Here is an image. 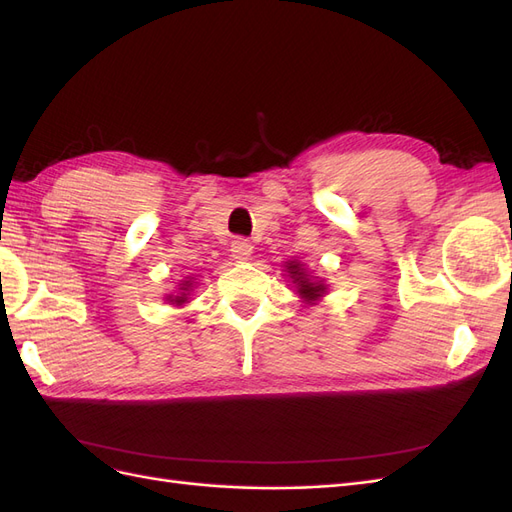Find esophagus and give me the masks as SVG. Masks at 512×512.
<instances>
[{"label":"esophagus","mask_w":512,"mask_h":512,"mask_svg":"<svg viewBox=\"0 0 512 512\" xmlns=\"http://www.w3.org/2000/svg\"><path fill=\"white\" fill-rule=\"evenodd\" d=\"M230 254H232V258H235L237 262H245V260L252 258L254 245L250 241H245V239H235V241H232V245H230Z\"/></svg>","instance_id":"34e87169"}]
</instances>
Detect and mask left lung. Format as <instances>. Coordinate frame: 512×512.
<instances>
[{"label": "left lung", "mask_w": 512, "mask_h": 512, "mask_svg": "<svg viewBox=\"0 0 512 512\" xmlns=\"http://www.w3.org/2000/svg\"><path fill=\"white\" fill-rule=\"evenodd\" d=\"M288 273L292 277V284H297V292L301 294V297L307 301V303H314L318 301L324 292H327V286H324L322 280H312L303 269L301 262H294L290 260L288 262Z\"/></svg>", "instance_id": "obj_1"}]
</instances>
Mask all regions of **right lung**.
<instances>
[{"mask_svg": "<svg viewBox=\"0 0 512 512\" xmlns=\"http://www.w3.org/2000/svg\"><path fill=\"white\" fill-rule=\"evenodd\" d=\"M179 290L177 294H168V303H175V305H183L185 301H188V294L192 290V277H185L183 284H179Z\"/></svg>", "mask_w": 512, "mask_h": 512, "instance_id": "add662e5", "label": "right lung"}]
</instances>
